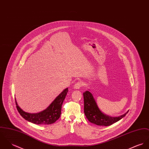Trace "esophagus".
Masks as SVG:
<instances>
[{
  "instance_id": "1",
  "label": "esophagus",
  "mask_w": 149,
  "mask_h": 149,
  "mask_svg": "<svg viewBox=\"0 0 149 149\" xmlns=\"http://www.w3.org/2000/svg\"><path fill=\"white\" fill-rule=\"evenodd\" d=\"M83 86V83L82 82H78L77 83H75V84H74V88H75V89H79V88H80L81 87H82Z\"/></svg>"
}]
</instances>
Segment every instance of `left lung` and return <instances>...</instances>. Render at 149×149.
Returning a JSON list of instances; mask_svg holds the SVG:
<instances>
[{
  "mask_svg": "<svg viewBox=\"0 0 149 149\" xmlns=\"http://www.w3.org/2000/svg\"><path fill=\"white\" fill-rule=\"evenodd\" d=\"M83 98L84 113L87 119L91 123L98 126H110L123 118L129 112L128 111L123 115L118 117L107 116L100 110L95 100L89 91L83 93Z\"/></svg>",
  "mask_w": 149,
  "mask_h": 149,
  "instance_id": "left-lung-1",
  "label": "left lung"
}]
</instances>
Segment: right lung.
Segmentation results:
<instances>
[{
	"mask_svg": "<svg viewBox=\"0 0 149 149\" xmlns=\"http://www.w3.org/2000/svg\"><path fill=\"white\" fill-rule=\"evenodd\" d=\"M68 88L65 89L43 111L31 114L24 111L15 103L19 113L26 120L36 125H50L55 123L60 117L63 102L68 93Z\"/></svg>",
	"mask_w": 149,
	"mask_h": 149,
	"instance_id": "1",
	"label": "right lung"
}]
</instances>
